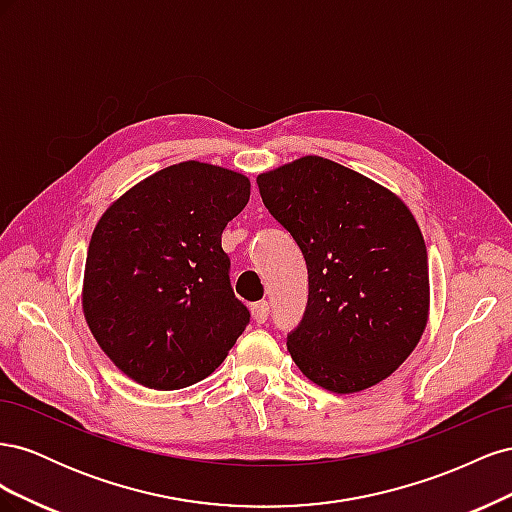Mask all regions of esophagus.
Masks as SVG:
<instances>
[{
	"label": "esophagus",
	"mask_w": 512,
	"mask_h": 512,
	"mask_svg": "<svg viewBox=\"0 0 512 512\" xmlns=\"http://www.w3.org/2000/svg\"><path fill=\"white\" fill-rule=\"evenodd\" d=\"M252 318L256 324H265L269 318V303L267 301H258L252 305Z\"/></svg>",
	"instance_id": "obj_1"
}]
</instances>
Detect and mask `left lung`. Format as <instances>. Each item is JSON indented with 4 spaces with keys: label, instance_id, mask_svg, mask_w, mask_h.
<instances>
[{
    "label": "left lung",
    "instance_id": "obj_1",
    "mask_svg": "<svg viewBox=\"0 0 512 512\" xmlns=\"http://www.w3.org/2000/svg\"><path fill=\"white\" fill-rule=\"evenodd\" d=\"M256 183L307 265V309L286 342L292 361L339 395L389 378L429 320L427 247L412 211L384 185L320 156Z\"/></svg>",
    "mask_w": 512,
    "mask_h": 512
}]
</instances>
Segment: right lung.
I'll list each match as a JSON object with an SVG mask.
<instances>
[{
    "label": "right lung",
    "instance_id": "1",
    "mask_svg": "<svg viewBox=\"0 0 512 512\" xmlns=\"http://www.w3.org/2000/svg\"><path fill=\"white\" fill-rule=\"evenodd\" d=\"M250 188L235 170L188 160L138 181L102 213L85 260L83 314L134 382L177 391L207 378L250 322L222 250Z\"/></svg>",
    "mask_w": 512,
    "mask_h": 512
}]
</instances>
